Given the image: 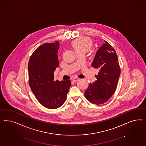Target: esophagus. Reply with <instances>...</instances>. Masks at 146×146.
Segmentation results:
<instances>
[{"instance_id": "esophagus-1", "label": "esophagus", "mask_w": 146, "mask_h": 146, "mask_svg": "<svg viewBox=\"0 0 146 146\" xmlns=\"http://www.w3.org/2000/svg\"><path fill=\"white\" fill-rule=\"evenodd\" d=\"M79 80V78H74V79H73V81L75 82H76L77 81H78Z\"/></svg>"}]
</instances>
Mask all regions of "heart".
Segmentation results:
<instances>
[{
  "label": "heart",
  "instance_id": "obj_1",
  "mask_svg": "<svg viewBox=\"0 0 146 146\" xmlns=\"http://www.w3.org/2000/svg\"><path fill=\"white\" fill-rule=\"evenodd\" d=\"M71 45L76 53H86L93 46L92 40L87 37H81L72 42Z\"/></svg>",
  "mask_w": 146,
  "mask_h": 146
}]
</instances>
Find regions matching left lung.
I'll return each instance as SVG.
<instances>
[{
	"instance_id": "obj_1",
	"label": "left lung",
	"mask_w": 146,
	"mask_h": 146,
	"mask_svg": "<svg viewBox=\"0 0 146 146\" xmlns=\"http://www.w3.org/2000/svg\"><path fill=\"white\" fill-rule=\"evenodd\" d=\"M92 66L100 71L98 75H95L96 80L89 84L84 96L89 102L101 104L115 93L120 75L116 52L106 41L98 49Z\"/></svg>"
}]
</instances>
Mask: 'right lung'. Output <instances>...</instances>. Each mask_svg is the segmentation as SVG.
<instances>
[{
    "mask_svg": "<svg viewBox=\"0 0 146 146\" xmlns=\"http://www.w3.org/2000/svg\"><path fill=\"white\" fill-rule=\"evenodd\" d=\"M59 43H45L33 52L28 62L29 84L40 103L50 109L62 106L66 101L71 85L70 80H54V72L59 66Z\"/></svg>",
    "mask_w": 146,
    "mask_h": 146,
    "instance_id": "add662e5",
    "label": "right lung"
}]
</instances>
